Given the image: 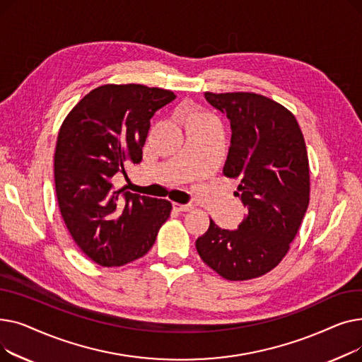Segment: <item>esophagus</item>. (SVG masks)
I'll use <instances>...</instances> for the list:
<instances>
[{
  "instance_id": "obj_1",
  "label": "esophagus",
  "mask_w": 362,
  "mask_h": 362,
  "mask_svg": "<svg viewBox=\"0 0 362 362\" xmlns=\"http://www.w3.org/2000/svg\"><path fill=\"white\" fill-rule=\"evenodd\" d=\"M173 208L177 211H191L194 205L191 204H177V202H173Z\"/></svg>"
}]
</instances>
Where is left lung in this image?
<instances>
[{
  "label": "left lung",
  "mask_w": 362,
  "mask_h": 362,
  "mask_svg": "<svg viewBox=\"0 0 362 362\" xmlns=\"http://www.w3.org/2000/svg\"><path fill=\"white\" fill-rule=\"evenodd\" d=\"M230 120L224 176L248 214L236 230L210 220L197 239L202 261L227 280H248L273 270L289 251L310 202L307 146L293 114L252 92L204 93Z\"/></svg>",
  "instance_id": "left-lung-1"
}]
</instances>
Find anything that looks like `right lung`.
I'll list each match as a JSON object with an SVG mask.
<instances>
[{"label":"right lung","mask_w":362,"mask_h":362,"mask_svg":"<svg viewBox=\"0 0 362 362\" xmlns=\"http://www.w3.org/2000/svg\"><path fill=\"white\" fill-rule=\"evenodd\" d=\"M176 98L144 85H104L76 104L62 124L54 156L62 217L82 252L103 267L144 257L170 217L171 202L116 189L129 163L142 161L149 120Z\"/></svg>","instance_id":"right-lung-1"}]
</instances>
